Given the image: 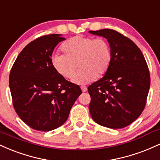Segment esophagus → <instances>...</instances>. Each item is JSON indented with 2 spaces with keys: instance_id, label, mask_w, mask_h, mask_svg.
I'll list each match as a JSON object with an SVG mask.
<instances>
[{
  "instance_id": "obj_1",
  "label": "esophagus",
  "mask_w": 160,
  "mask_h": 160,
  "mask_svg": "<svg viewBox=\"0 0 160 160\" xmlns=\"http://www.w3.org/2000/svg\"><path fill=\"white\" fill-rule=\"evenodd\" d=\"M81 90H82V92H86L87 91V88H86V86H82L81 87Z\"/></svg>"
}]
</instances>
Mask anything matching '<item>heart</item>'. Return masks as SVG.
<instances>
[{
    "label": "heart",
    "instance_id": "1",
    "mask_svg": "<svg viewBox=\"0 0 160 160\" xmlns=\"http://www.w3.org/2000/svg\"><path fill=\"white\" fill-rule=\"evenodd\" d=\"M64 54H55L51 57L53 68L65 79L73 78L77 63L80 70L72 81L86 84L101 78L109 70L112 53L111 46L103 38L76 36L68 38L61 47Z\"/></svg>",
    "mask_w": 160,
    "mask_h": 160
}]
</instances>
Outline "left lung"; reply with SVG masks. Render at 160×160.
<instances>
[{"label":"left lung","mask_w":160,"mask_h":160,"mask_svg":"<svg viewBox=\"0 0 160 160\" xmlns=\"http://www.w3.org/2000/svg\"><path fill=\"white\" fill-rule=\"evenodd\" d=\"M89 32L107 38L112 53L107 72L88 87L90 114L101 126L124 128L145 107L151 85L147 62L138 46L120 32L111 29Z\"/></svg>","instance_id":"left-lung-1"}]
</instances>
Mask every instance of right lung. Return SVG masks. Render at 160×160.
<instances>
[{
	"label": "right lung",
	"mask_w": 160,
	"mask_h": 160,
	"mask_svg": "<svg viewBox=\"0 0 160 160\" xmlns=\"http://www.w3.org/2000/svg\"><path fill=\"white\" fill-rule=\"evenodd\" d=\"M65 38L51 34L28 44L15 59L9 74L13 107L30 128L47 132L66 122L73 104L82 94L78 85L53 68L51 56Z\"/></svg>",
	"instance_id": "right-lung-1"
}]
</instances>
